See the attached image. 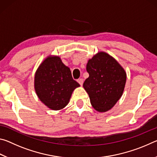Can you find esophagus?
I'll use <instances>...</instances> for the list:
<instances>
[{"mask_svg":"<svg viewBox=\"0 0 157 157\" xmlns=\"http://www.w3.org/2000/svg\"><path fill=\"white\" fill-rule=\"evenodd\" d=\"M78 83H79V84H80V85H81V86H82V84H83V82H84V79H82V78H79V79H78Z\"/></svg>","mask_w":157,"mask_h":157,"instance_id":"esophagus-1","label":"esophagus"}]
</instances>
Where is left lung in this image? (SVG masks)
<instances>
[{"label":"left lung","instance_id":"obj_1","mask_svg":"<svg viewBox=\"0 0 157 157\" xmlns=\"http://www.w3.org/2000/svg\"><path fill=\"white\" fill-rule=\"evenodd\" d=\"M89 78L83 86L88 93L95 110L105 112L111 109L123 94L126 73L117 61L104 52H100L86 64Z\"/></svg>","mask_w":157,"mask_h":157}]
</instances>
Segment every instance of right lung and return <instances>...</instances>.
Returning <instances> with one entry per match:
<instances>
[{
	"instance_id": "add662e5",
	"label": "right lung",
	"mask_w": 157,
	"mask_h": 157,
	"mask_svg": "<svg viewBox=\"0 0 157 157\" xmlns=\"http://www.w3.org/2000/svg\"><path fill=\"white\" fill-rule=\"evenodd\" d=\"M79 86L70 68L57 56L48 57L41 63L34 76V89L42 102L52 110L68 105L74 89Z\"/></svg>"
}]
</instances>
